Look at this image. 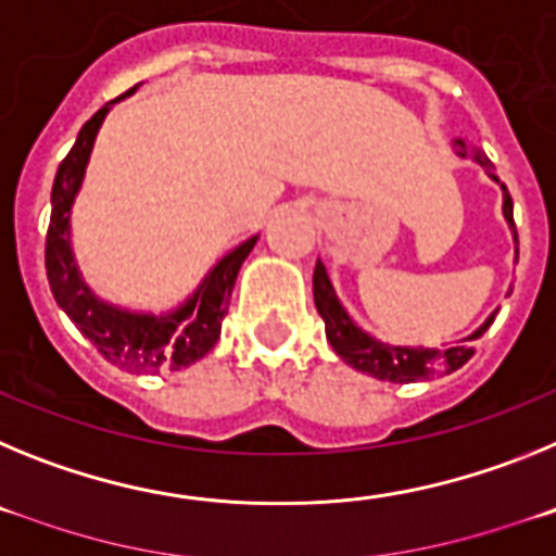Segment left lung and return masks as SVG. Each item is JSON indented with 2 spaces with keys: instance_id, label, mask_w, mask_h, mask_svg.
<instances>
[{
  "instance_id": "left-lung-1",
  "label": "left lung",
  "mask_w": 556,
  "mask_h": 556,
  "mask_svg": "<svg viewBox=\"0 0 556 556\" xmlns=\"http://www.w3.org/2000/svg\"><path fill=\"white\" fill-rule=\"evenodd\" d=\"M454 150L459 159H470L479 166H484L490 180H495V184L501 186V191H504V219H507L509 230H513V239L518 242V230H515L513 219V198H509L507 186L501 184L493 175V164H490L488 155H484L479 147H470L465 139H454ZM314 306H317L320 317L326 320V337L328 342H331L333 351H337V356L342 358L345 365L356 367V370L367 372V376L378 378V381H392V384H412V381H426V378H431L434 372L459 370V367L473 356L470 342L479 339L495 320L493 312L488 320L481 323V326L470 333V337L459 339L454 345H390V342H381V339L370 337V333L362 331V328L353 323V317L345 312V306L339 303L331 278H328L326 273V264H323L320 258L314 264Z\"/></svg>"
}]
</instances>
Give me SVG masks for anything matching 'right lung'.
I'll return each instance as SVG.
<instances>
[{"label": "right lung", "instance_id": "right-lung-1", "mask_svg": "<svg viewBox=\"0 0 556 556\" xmlns=\"http://www.w3.org/2000/svg\"><path fill=\"white\" fill-rule=\"evenodd\" d=\"M136 88L139 86H132L127 94L102 105L80 127L75 147L58 166L55 184H52V217H49L47 230V278L58 306L80 328L83 337L94 342L97 351L111 365L127 372L180 370V367L194 365L217 345L236 275L258 242V236H250L248 242L223 255L200 281V287L178 308L164 314L132 312V308L108 303L83 281L75 250H72V208L83 189L88 159H91L97 132L108 111L130 97Z\"/></svg>", "mask_w": 556, "mask_h": 556}]
</instances>
